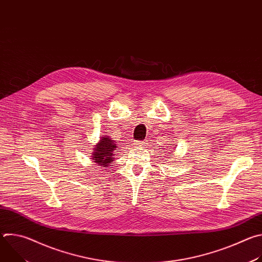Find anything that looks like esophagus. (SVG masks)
Here are the masks:
<instances>
[{"label": "esophagus", "instance_id": "esophagus-1", "mask_svg": "<svg viewBox=\"0 0 262 262\" xmlns=\"http://www.w3.org/2000/svg\"><path fill=\"white\" fill-rule=\"evenodd\" d=\"M135 146H144L145 142L144 141H135Z\"/></svg>", "mask_w": 262, "mask_h": 262}]
</instances>
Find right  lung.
<instances>
[{
    "label": "right lung",
    "instance_id": "obj_1",
    "mask_svg": "<svg viewBox=\"0 0 262 262\" xmlns=\"http://www.w3.org/2000/svg\"><path fill=\"white\" fill-rule=\"evenodd\" d=\"M116 143L107 137L100 138V141L95 145L94 151L91 154V158L100 167H107L114 161V156H116Z\"/></svg>",
    "mask_w": 262,
    "mask_h": 262
}]
</instances>
